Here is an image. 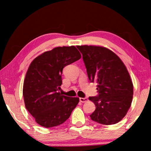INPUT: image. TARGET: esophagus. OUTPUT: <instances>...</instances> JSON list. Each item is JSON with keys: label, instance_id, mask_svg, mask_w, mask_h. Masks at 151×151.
Listing matches in <instances>:
<instances>
[{"label": "esophagus", "instance_id": "34e87169", "mask_svg": "<svg viewBox=\"0 0 151 151\" xmlns=\"http://www.w3.org/2000/svg\"><path fill=\"white\" fill-rule=\"evenodd\" d=\"M79 101H80V102H81V103H85V102L88 101V99L87 98H79Z\"/></svg>", "mask_w": 151, "mask_h": 151}]
</instances>
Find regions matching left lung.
<instances>
[{
  "mask_svg": "<svg viewBox=\"0 0 151 151\" xmlns=\"http://www.w3.org/2000/svg\"><path fill=\"white\" fill-rule=\"evenodd\" d=\"M91 83L96 82L98 94L90 96L96 109L90 116L99 124L121 121L131 105L133 85L126 66L109 49L96 46H77Z\"/></svg>",
  "mask_w": 151,
  "mask_h": 151,
  "instance_id": "1",
  "label": "left lung"
}]
</instances>
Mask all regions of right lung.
Here are the masks:
<instances>
[{
	"mask_svg": "<svg viewBox=\"0 0 151 151\" xmlns=\"http://www.w3.org/2000/svg\"><path fill=\"white\" fill-rule=\"evenodd\" d=\"M81 58L74 46L53 48L33 60L25 76L23 96L26 109L36 122L46 128L63 124L79 102L78 97L59 93L65 66Z\"/></svg>",
	"mask_w": 151,
	"mask_h": 151,
	"instance_id": "right-lung-1",
	"label": "right lung"
}]
</instances>
